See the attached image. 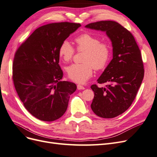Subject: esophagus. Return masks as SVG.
Segmentation results:
<instances>
[{
    "instance_id": "1",
    "label": "esophagus",
    "mask_w": 157,
    "mask_h": 157,
    "mask_svg": "<svg viewBox=\"0 0 157 157\" xmlns=\"http://www.w3.org/2000/svg\"><path fill=\"white\" fill-rule=\"evenodd\" d=\"M77 89L78 90H84V89H85V88L83 86H82V85L78 84L77 85Z\"/></svg>"
}]
</instances>
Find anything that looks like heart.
I'll return each instance as SVG.
<instances>
[{
    "mask_svg": "<svg viewBox=\"0 0 157 157\" xmlns=\"http://www.w3.org/2000/svg\"><path fill=\"white\" fill-rule=\"evenodd\" d=\"M78 51L84 52L83 63L73 64L67 68L68 77L73 81L83 84L92 77L93 67L96 70L105 68L111 58V46L107 42H101L98 37L90 33H83L75 39ZM75 53L73 46L64 40L59 48V56L65 62L72 59Z\"/></svg>",
    "mask_w": 157,
    "mask_h": 157,
    "instance_id": "obj_1",
    "label": "heart"
}]
</instances>
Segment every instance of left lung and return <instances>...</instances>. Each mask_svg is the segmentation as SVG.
Segmentation results:
<instances>
[{
  "mask_svg": "<svg viewBox=\"0 0 157 157\" xmlns=\"http://www.w3.org/2000/svg\"><path fill=\"white\" fill-rule=\"evenodd\" d=\"M85 27L105 32L112 42L113 59L97 80L108 84L105 88L92 85L91 108L99 117H116L130 107L143 80L140 50L132 33L116 21H100Z\"/></svg>",
  "mask_w": 157,
  "mask_h": 157,
  "instance_id": "obj_1",
  "label": "left lung"
}]
</instances>
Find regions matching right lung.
<instances>
[{
  "instance_id": "obj_1",
  "label": "right lung",
  "mask_w": 157,
  "mask_h": 157,
  "mask_svg": "<svg viewBox=\"0 0 157 157\" xmlns=\"http://www.w3.org/2000/svg\"><path fill=\"white\" fill-rule=\"evenodd\" d=\"M81 26L80 23H50L36 29L16 51L12 78L19 98L33 116L51 122L63 115L75 83L61 81L59 48Z\"/></svg>"
}]
</instances>
